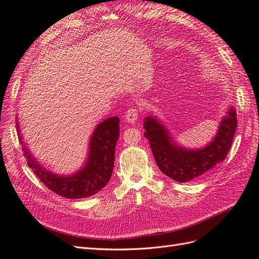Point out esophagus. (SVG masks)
<instances>
[{"label":"esophagus","mask_w":259,"mask_h":259,"mask_svg":"<svg viewBox=\"0 0 259 259\" xmlns=\"http://www.w3.org/2000/svg\"><path fill=\"white\" fill-rule=\"evenodd\" d=\"M139 117V110L137 108H129L124 115V121L128 123H135Z\"/></svg>","instance_id":"1"}]
</instances>
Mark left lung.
<instances>
[{"label": "left lung", "instance_id": "1", "mask_svg": "<svg viewBox=\"0 0 259 259\" xmlns=\"http://www.w3.org/2000/svg\"><path fill=\"white\" fill-rule=\"evenodd\" d=\"M236 123V112L230 106L219 122L216 136L199 149H187L177 143L165 123L151 113L144 118L143 128L160 171L175 181L188 182L225 160L232 144Z\"/></svg>", "mask_w": 259, "mask_h": 259}]
</instances>
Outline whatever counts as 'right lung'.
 I'll list each match as a JSON object with an SVG mask.
<instances>
[{"instance_id": "obj_1", "label": "right lung", "mask_w": 259, "mask_h": 259, "mask_svg": "<svg viewBox=\"0 0 259 259\" xmlns=\"http://www.w3.org/2000/svg\"><path fill=\"white\" fill-rule=\"evenodd\" d=\"M17 119V118H16ZM117 116L107 118L97 124L89 142V151L83 166L71 175H57L50 171L36 160L25 142L16 120V128L24 156L36 177L56 194L66 198H84L97 194L108 183L113 174L115 147L119 137Z\"/></svg>"}]
</instances>
